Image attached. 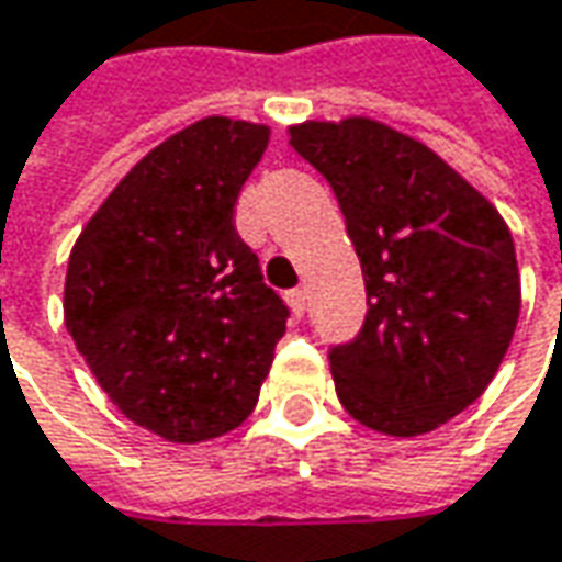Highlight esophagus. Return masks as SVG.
<instances>
[{
    "mask_svg": "<svg viewBox=\"0 0 562 562\" xmlns=\"http://www.w3.org/2000/svg\"><path fill=\"white\" fill-rule=\"evenodd\" d=\"M288 303H291L293 315H303L306 313V291H303V288H293V291L288 293Z\"/></svg>",
    "mask_w": 562,
    "mask_h": 562,
    "instance_id": "1",
    "label": "esophagus"
}]
</instances>
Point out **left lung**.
<instances>
[{"label":"left lung","instance_id":"1","mask_svg":"<svg viewBox=\"0 0 562 562\" xmlns=\"http://www.w3.org/2000/svg\"><path fill=\"white\" fill-rule=\"evenodd\" d=\"M291 146L335 190L366 278L362 331L328 353L337 397L381 435L435 431L485 394L516 331L507 222L438 153L381 121H303Z\"/></svg>","mask_w":562,"mask_h":562}]
</instances>
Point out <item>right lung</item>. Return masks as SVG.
<instances>
[{"label": "right lung", "instance_id": "add662e5", "mask_svg": "<svg viewBox=\"0 0 562 562\" xmlns=\"http://www.w3.org/2000/svg\"><path fill=\"white\" fill-rule=\"evenodd\" d=\"M269 127L212 115L134 165L77 237L65 328L99 387L171 443L247 419L288 306L234 227Z\"/></svg>", "mask_w": 562, "mask_h": 562}]
</instances>
